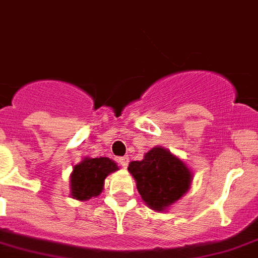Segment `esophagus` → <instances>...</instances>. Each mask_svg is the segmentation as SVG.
<instances>
[{
	"label": "esophagus",
	"mask_w": 258,
	"mask_h": 258,
	"mask_svg": "<svg viewBox=\"0 0 258 258\" xmlns=\"http://www.w3.org/2000/svg\"><path fill=\"white\" fill-rule=\"evenodd\" d=\"M128 162H130V159L127 157V156H124V157H120L119 159V164H120V166H123V168H127L128 166Z\"/></svg>",
	"instance_id": "1"
}]
</instances>
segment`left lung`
Segmentation results:
<instances>
[{"instance_id":"obj_1","label":"left lung","mask_w":258,"mask_h":258,"mask_svg":"<svg viewBox=\"0 0 258 258\" xmlns=\"http://www.w3.org/2000/svg\"><path fill=\"white\" fill-rule=\"evenodd\" d=\"M128 172L143 202L157 213L182 198L192 182V172L185 161L161 146L153 147L140 161L130 162Z\"/></svg>"}]
</instances>
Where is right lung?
Here are the masks:
<instances>
[{
    "instance_id": "right-lung-1",
    "label": "right lung",
    "mask_w": 258,
    "mask_h": 258,
    "mask_svg": "<svg viewBox=\"0 0 258 258\" xmlns=\"http://www.w3.org/2000/svg\"><path fill=\"white\" fill-rule=\"evenodd\" d=\"M116 170L119 166L109 157H84L71 173V196L77 201L96 198L102 192L106 177Z\"/></svg>"
}]
</instances>
